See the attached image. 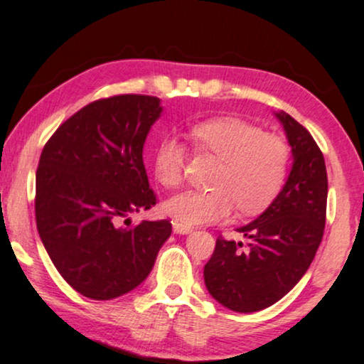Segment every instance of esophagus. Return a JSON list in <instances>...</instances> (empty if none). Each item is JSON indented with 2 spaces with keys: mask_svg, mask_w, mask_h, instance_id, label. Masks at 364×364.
<instances>
[{
  "mask_svg": "<svg viewBox=\"0 0 364 364\" xmlns=\"http://www.w3.org/2000/svg\"><path fill=\"white\" fill-rule=\"evenodd\" d=\"M173 232L178 235H187L192 232V226L183 225V223H181V221H173Z\"/></svg>",
  "mask_w": 364,
  "mask_h": 364,
  "instance_id": "1",
  "label": "esophagus"
}]
</instances>
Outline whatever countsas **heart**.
Returning a JSON list of instances; mask_svg holds the SVG:
<instances>
[{
	"mask_svg": "<svg viewBox=\"0 0 364 364\" xmlns=\"http://www.w3.org/2000/svg\"><path fill=\"white\" fill-rule=\"evenodd\" d=\"M196 148L221 160L211 191H183L164 203L165 215L183 225L225 220L237 204L242 215H259L274 203L288 177L291 149L276 134L240 119L220 117L198 122L189 129ZM186 146L164 138L153 155V173L166 189L182 182Z\"/></svg>",
	"mask_w": 364,
	"mask_h": 364,
	"instance_id": "1",
	"label": "heart"
}]
</instances>
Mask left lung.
<instances>
[{"instance_id":"obj_1","label":"left lung","mask_w":364,"mask_h":364,"mask_svg":"<svg viewBox=\"0 0 364 364\" xmlns=\"http://www.w3.org/2000/svg\"><path fill=\"white\" fill-rule=\"evenodd\" d=\"M291 146L293 165L274 203L259 218L237 228L242 242L218 237L204 266V283L218 303L252 314L288 294L309 271L323 237L327 170L311 134L289 114H274Z\"/></svg>"}]
</instances>
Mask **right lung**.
<instances>
[{
	"label": "right lung",
	"mask_w": 364,
	"mask_h": 364,
	"mask_svg": "<svg viewBox=\"0 0 364 364\" xmlns=\"http://www.w3.org/2000/svg\"><path fill=\"white\" fill-rule=\"evenodd\" d=\"M160 98L117 95L88 104L58 127L36 175V220L50 260L73 289L112 300L146 279L172 233L168 220L119 226L155 206L143 146Z\"/></svg>",
	"instance_id": "1"
}]
</instances>
